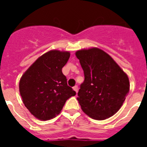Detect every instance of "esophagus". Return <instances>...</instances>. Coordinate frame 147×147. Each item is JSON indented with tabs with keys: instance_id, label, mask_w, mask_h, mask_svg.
I'll list each match as a JSON object with an SVG mask.
<instances>
[{
	"instance_id": "esophagus-1",
	"label": "esophagus",
	"mask_w": 147,
	"mask_h": 147,
	"mask_svg": "<svg viewBox=\"0 0 147 147\" xmlns=\"http://www.w3.org/2000/svg\"><path fill=\"white\" fill-rule=\"evenodd\" d=\"M73 89H74V90H75V91H76V93H77V92H78V86H77V85H75L74 87H73Z\"/></svg>"
}]
</instances>
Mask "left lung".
<instances>
[{
    "mask_svg": "<svg viewBox=\"0 0 147 147\" xmlns=\"http://www.w3.org/2000/svg\"><path fill=\"white\" fill-rule=\"evenodd\" d=\"M85 75L77 100L82 110L96 120H105L119 111L129 93L128 76L111 57L97 48L77 51Z\"/></svg>",
    "mask_w": 147,
    "mask_h": 147,
    "instance_id": "obj_1",
    "label": "left lung"
}]
</instances>
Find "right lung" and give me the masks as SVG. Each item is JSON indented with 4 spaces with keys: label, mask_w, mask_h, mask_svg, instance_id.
Instances as JSON below:
<instances>
[{
    "label": "right lung",
    "mask_w": 147,
    "mask_h": 147,
    "mask_svg": "<svg viewBox=\"0 0 147 147\" xmlns=\"http://www.w3.org/2000/svg\"><path fill=\"white\" fill-rule=\"evenodd\" d=\"M69 57L68 51H50L22 76L19 90L23 102L37 119L46 121L54 118L60 113L66 101L76 95L62 71Z\"/></svg>",
    "instance_id": "add662e5"
}]
</instances>
